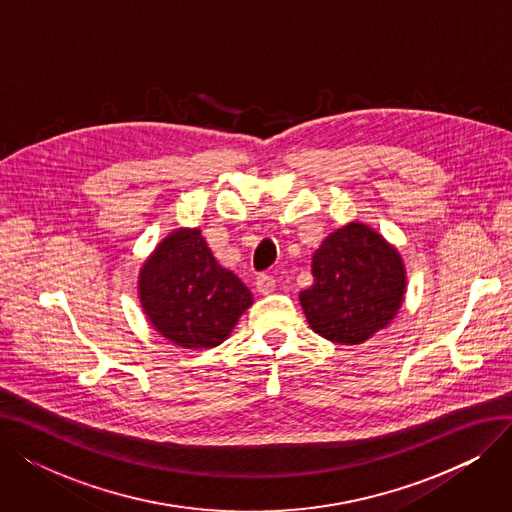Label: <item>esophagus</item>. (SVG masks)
I'll use <instances>...</instances> for the list:
<instances>
[{"mask_svg":"<svg viewBox=\"0 0 512 512\" xmlns=\"http://www.w3.org/2000/svg\"><path fill=\"white\" fill-rule=\"evenodd\" d=\"M274 286H276V282H274V278H272V276L259 274V276L255 278V288H257V292H259V294H270V292L274 290Z\"/></svg>","mask_w":512,"mask_h":512,"instance_id":"obj_1","label":"esophagus"}]
</instances>
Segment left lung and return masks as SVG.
Segmentation results:
<instances>
[{
	"instance_id": "left-lung-1",
	"label": "left lung",
	"mask_w": 512,
	"mask_h": 512,
	"mask_svg": "<svg viewBox=\"0 0 512 512\" xmlns=\"http://www.w3.org/2000/svg\"><path fill=\"white\" fill-rule=\"evenodd\" d=\"M311 274L313 286L301 292V307L311 330L336 344L369 340L405 301V263L382 234L361 222L321 242Z\"/></svg>"
}]
</instances>
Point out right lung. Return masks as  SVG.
<instances>
[{
  "instance_id": "1",
  "label": "right lung",
  "mask_w": 512,
  "mask_h": 512,
  "mask_svg": "<svg viewBox=\"0 0 512 512\" xmlns=\"http://www.w3.org/2000/svg\"><path fill=\"white\" fill-rule=\"evenodd\" d=\"M141 307L176 346L213 348L253 305L251 290L211 255L199 228H178L159 242L139 274Z\"/></svg>"
}]
</instances>
